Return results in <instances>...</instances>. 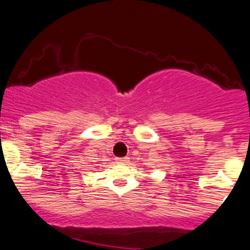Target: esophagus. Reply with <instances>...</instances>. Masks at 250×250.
<instances>
[{
	"label": "esophagus",
	"mask_w": 250,
	"mask_h": 250,
	"mask_svg": "<svg viewBox=\"0 0 250 250\" xmlns=\"http://www.w3.org/2000/svg\"><path fill=\"white\" fill-rule=\"evenodd\" d=\"M116 161L119 163H123V165H125V163L129 162V157H117Z\"/></svg>",
	"instance_id": "esophagus-1"
}]
</instances>
